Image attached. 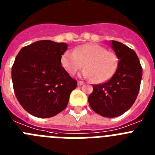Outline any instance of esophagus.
Here are the masks:
<instances>
[{"label": "esophagus", "instance_id": "obj_1", "mask_svg": "<svg viewBox=\"0 0 155 155\" xmlns=\"http://www.w3.org/2000/svg\"><path fill=\"white\" fill-rule=\"evenodd\" d=\"M83 84H84V82L81 81H78V85L81 86V85H82Z\"/></svg>", "mask_w": 155, "mask_h": 155}]
</instances>
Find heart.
I'll return each mask as SVG.
<instances>
[{
	"label": "heart",
	"mask_w": 155,
	"mask_h": 155,
	"mask_svg": "<svg viewBox=\"0 0 155 155\" xmlns=\"http://www.w3.org/2000/svg\"><path fill=\"white\" fill-rule=\"evenodd\" d=\"M118 61L114 52L94 43L78 46L74 52L66 51L61 58L63 67L70 74H74L84 65L82 76L92 78L96 83L111 78L117 69Z\"/></svg>",
	"instance_id": "1"
}]
</instances>
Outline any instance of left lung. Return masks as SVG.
<instances>
[{"instance_id": "1", "label": "left lung", "mask_w": 155, "mask_h": 155, "mask_svg": "<svg viewBox=\"0 0 155 155\" xmlns=\"http://www.w3.org/2000/svg\"><path fill=\"white\" fill-rule=\"evenodd\" d=\"M111 46L118 57V68L108 81L93 84L88 102L96 113L113 118L124 114L135 102L140 87L142 68L132 49L114 40Z\"/></svg>"}]
</instances>
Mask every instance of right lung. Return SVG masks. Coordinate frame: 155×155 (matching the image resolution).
<instances>
[{
    "label": "right lung",
    "instance_id": "1",
    "mask_svg": "<svg viewBox=\"0 0 155 155\" xmlns=\"http://www.w3.org/2000/svg\"><path fill=\"white\" fill-rule=\"evenodd\" d=\"M67 50L64 42L40 40L23 47L16 57L12 68L14 91L32 116L49 118L67 107L77 87V81L61 66Z\"/></svg>",
    "mask_w": 155,
    "mask_h": 155
}]
</instances>
